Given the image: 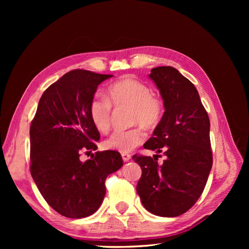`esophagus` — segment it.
<instances>
[{
    "label": "esophagus",
    "mask_w": 249,
    "mask_h": 249,
    "mask_svg": "<svg viewBox=\"0 0 249 249\" xmlns=\"http://www.w3.org/2000/svg\"><path fill=\"white\" fill-rule=\"evenodd\" d=\"M122 157H123V160L124 162H127L130 159H131V155L130 154H126V153H123L122 154Z\"/></svg>",
    "instance_id": "1"
}]
</instances>
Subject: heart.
I'll use <instances>...</instances> for the list:
<instances>
[{
    "label": "heart",
    "mask_w": 249,
    "mask_h": 249,
    "mask_svg": "<svg viewBox=\"0 0 249 249\" xmlns=\"http://www.w3.org/2000/svg\"><path fill=\"white\" fill-rule=\"evenodd\" d=\"M112 105L115 107H131V124H140L146 129L157 126L163 115V103L152 93L150 88L138 80L126 78L113 83L108 88V96L96 94L89 106V114L93 124L102 132L111 125ZM145 140L141 126L113 132L105 141L108 149L129 153Z\"/></svg>",
    "instance_id": "1"
}]
</instances>
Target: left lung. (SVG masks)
<instances>
[{
    "label": "left lung",
    "instance_id": "8db88e82",
    "mask_svg": "<svg viewBox=\"0 0 249 249\" xmlns=\"http://www.w3.org/2000/svg\"><path fill=\"white\" fill-rule=\"evenodd\" d=\"M149 78L160 90L165 112L143 147L164 152L166 159L160 165L158 155L133 156L142 169L137 193L148 212L177 217L197 201L212 168L210 119L196 88L175 67H155Z\"/></svg>",
    "mask_w": 249,
    "mask_h": 249
}]
</instances>
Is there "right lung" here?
Returning <instances> with one entry per match:
<instances>
[{
  "mask_svg": "<svg viewBox=\"0 0 249 249\" xmlns=\"http://www.w3.org/2000/svg\"><path fill=\"white\" fill-rule=\"evenodd\" d=\"M112 74L85 70L66 72L41 95L30 126V171L56 212L84 218L96 212L106 194L105 180L123 166L116 150H96L100 132L89 114L96 88Z\"/></svg>",
  "mask_w": 249,
  "mask_h": 249,
  "instance_id": "obj_1",
  "label": "right lung"
}]
</instances>
